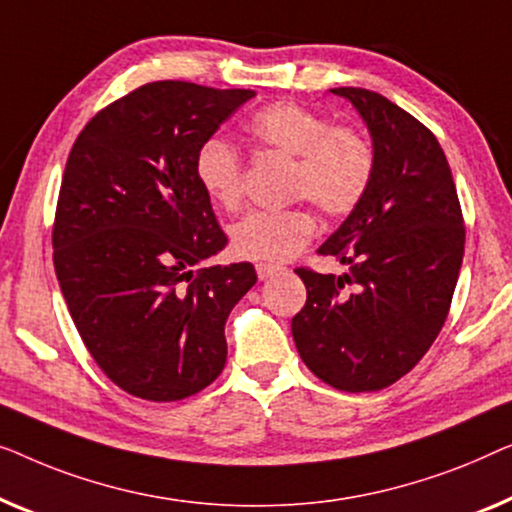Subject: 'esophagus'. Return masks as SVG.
Here are the masks:
<instances>
[{
    "label": "esophagus",
    "instance_id": "esophagus-1",
    "mask_svg": "<svg viewBox=\"0 0 512 512\" xmlns=\"http://www.w3.org/2000/svg\"><path fill=\"white\" fill-rule=\"evenodd\" d=\"M278 273H283V266H276V264H257V276L259 280H269L273 276H278Z\"/></svg>",
    "mask_w": 512,
    "mask_h": 512
}]
</instances>
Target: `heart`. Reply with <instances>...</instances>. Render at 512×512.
<instances>
[{
  "label": "heart",
  "mask_w": 512,
  "mask_h": 512,
  "mask_svg": "<svg viewBox=\"0 0 512 512\" xmlns=\"http://www.w3.org/2000/svg\"><path fill=\"white\" fill-rule=\"evenodd\" d=\"M248 139L269 153L294 157L290 194L311 199L329 218L350 213L369 190L376 153L355 127H331L325 115L297 102H276L246 122ZM194 176L208 199L222 211L243 204L239 155L225 141L211 139L197 150ZM318 222L308 208L253 211L229 232L236 257L253 262H285L308 246Z\"/></svg>",
  "instance_id": "b5f03b06"
}]
</instances>
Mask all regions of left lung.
Instances as JSON below:
<instances>
[{"label":"left lung","mask_w":512,"mask_h":512,"mask_svg":"<svg viewBox=\"0 0 512 512\" xmlns=\"http://www.w3.org/2000/svg\"><path fill=\"white\" fill-rule=\"evenodd\" d=\"M369 129L376 171L364 199L318 248L348 273L297 269L306 306L292 318L301 359L343 392L397 383L436 341L464 257V220L436 136L390 99L334 88Z\"/></svg>","instance_id":"1"}]
</instances>
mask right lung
Listing matches in <instances>:
<instances>
[{"instance_id": "add662e5", "label": "right lung", "mask_w": 512, "mask_h": 512, "mask_svg": "<svg viewBox=\"0 0 512 512\" xmlns=\"http://www.w3.org/2000/svg\"><path fill=\"white\" fill-rule=\"evenodd\" d=\"M253 90L148 83L92 118L71 148L53 262L85 348L122 390L178 401L225 369V322L257 283L194 176L197 150Z\"/></svg>"}]
</instances>
